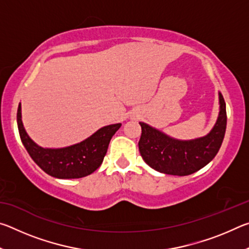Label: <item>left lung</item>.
Wrapping results in <instances>:
<instances>
[{"instance_id": "1", "label": "left lung", "mask_w": 249, "mask_h": 249, "mask_svg": "<svg viewBox=\"0 0 249 249\" xmlns=\"http://www.w3.org/2000/svg\"><path fill=\"white\" fill-rule=\"evenodd\" d=\"M218 103L220 112L213 128L195 140H176L140 122L142 136L138 148L144 161L153 169L172 176H189L208 165L220 150L226 130V105L221 92Z\"/></svg>"}]
</instances>
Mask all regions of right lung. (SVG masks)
<instances>
[{
	"label": "right lung",
	"mask_w": 249,
	"mask_h": 249,
	"mask_svg": "<svg viewBox=\"0 0 249 249\" xmlns=\"http://www.w3.org/2000/svg\"><path fill=\"white\" fill-rule=\"evenodd\" d=\"M18 126L20 141L27 153L46 174L58 179H77L91 175L101 166L109 141L122 124L104 126L78 144L61 148H44L28 136L23 125L20 103L18 108Z\"/></svg>",
	"instance_id": "1"
}]
</instances>
